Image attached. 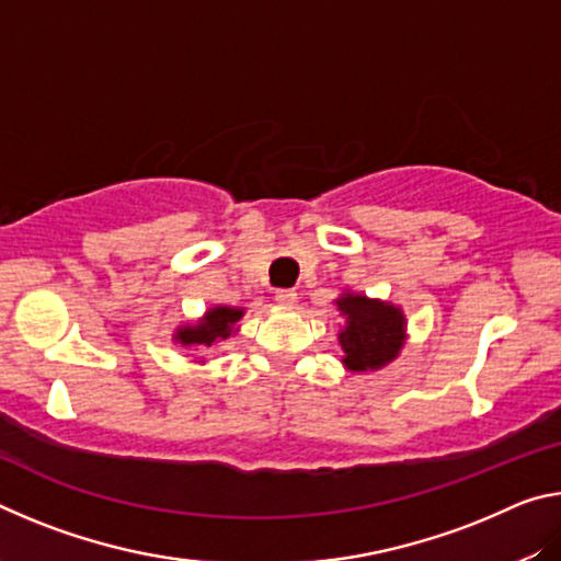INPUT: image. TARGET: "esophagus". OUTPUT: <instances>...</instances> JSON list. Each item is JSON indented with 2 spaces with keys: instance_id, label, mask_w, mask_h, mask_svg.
<instances>
[{
  "instance_id": "1",
  "label": "esophagus",
  "mask_w": 561,
  "mask_h": 561,
  "mask_svg": "<svg viewBox=\"0 0 561 561\" xmlns=\"http://www.w3.org/2000/svg\"><path fill=\"white\" fill-rule=\"evenodd\" d=\"M274 299H277L282 307H294V304H297V291H294V289H277V291H274Z\"/></svg>"
}]
</instances>
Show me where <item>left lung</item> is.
I'll list each match as a JSON object with an SVG mask.
<instances>
[{
    "instance_id": "left-lung-1",
    "label": "left lung",
    "mask_w": 561,
    "mask_h": 561,
    "mask_svg": "<svg viewBox=\"0 0 561 561\" xmlns=\"http://www.w3.org/2000/svg\"><path fill=\"white\" fill-rule=\"evenodd\" d=\"M344 327L339 329L341 364L351 374L381 371L405 346L408 321L401 307L344 289L334 299Z\"/></svg>"
}]
</instances>
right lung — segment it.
Instances as JSON below:
<instances>
[{"instance_id": "obj_1", "label": "right lung", "mask_w": 561, "mask_h": 561, "mask_svg": "<svg viewBox=\"0 0 561 561\" xmlns=\"http://www.w3.org/2000/svg\"><path fill=\"white\" fill-rule=\"evenodd\" d=\"M244 317L242 307H225V304H215L207 307L205 314L195 321H185V324L175 327L173 344L183 348L205 351L215 344L232 339L240 331V321Z\"/></svg>"}]
</instances>
